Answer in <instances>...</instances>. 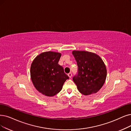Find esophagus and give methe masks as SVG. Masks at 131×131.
Instances as JSON below:
<instances>
[{
  "mask_svg": "<svg viewBox=\"0 0 131 131\" xmlns=\"http://www.w3.org/2000/svg\"><path fill=\"white\" fill-rule=\"evenodd\" d=\"M68 76L69 77V78H71L72 77V73L71 72H69L68 74Z\"/></svg>",
  "mask_w": 131,
  "mask_h": 131,
  "instance_id": "1",
  "label": "esophagus"
}]
</instances>
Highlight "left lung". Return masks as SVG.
Instances as JSON below:
<instances>
[{"label": "left lung", "instance_id": "8db88e82", "mask_svg": "<svg viewBox=\"0 0 131 131\" xmlns=\"http://www.w3.org/2000/svg\"><path fill=\"white\" fill-rule=\"evenodd\" d=\"M77 62V74L72 80L84 95L97 92L105 83L107 71L102 59L96 54L85 51H72Z\"/></svg>", "mask_w": 131, "mask_h": 131}]
</instances>
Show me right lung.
Instances as JSON below:
<instances>
[{"instance_id":"add662e5","label":"right lung","mask_w":131,"mask_h":131,"mask_svg":"<svg viewBox=\"0 0 131 131\" xmlns=\"http://www.w3.org/2000/svg\"><path fill=\"white\" fill-rule=\"evenodd\" d=\"M61 54L47 51L36 57L30 67V77L38 91L47 96H54L62 89L69 77L58 64Z\"/></svg>"}]
</instances>
